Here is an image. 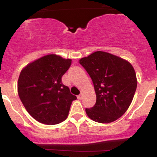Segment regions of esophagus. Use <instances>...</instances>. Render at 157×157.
Here are the masks:
<instances>
[{
  "instance_id": "1",
  "label": "esophagus",
  "mask_w": 157,
  "mask_h": 157,
  "mask_svg": "<svg viewBox=\"0 0 157 157\" xmlns=\"http://www.w3.org/2000/svg\"><path fill=\"white\" fill-rule=\"evenodd\" d=\"M77 98H78L79 100H81V99L82 98V94H79L78 96H77Z\"/></svg>"
}]
</instances>
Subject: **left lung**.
I'll use <instances>...</instances> for the list:
<instances>
[{
    "label": "left lung",
    "mask_w": 157,
    "mask_h": 157,
    "mask_svg": "<svg viewBox=\"0 0 157 157\" xmlns=\"http://www.w3.org/2000/svg\"><path fill=\"white\" fill-rule=\"evenodd\" d=\"M80 64L92 80L97 100L88 117L100 123H109L121 117L134 98L137 80L127 60L108 52L97 51L81 58Z\"/></svg>",
    "instance_id": "left-lung-1"
}]
</instances>
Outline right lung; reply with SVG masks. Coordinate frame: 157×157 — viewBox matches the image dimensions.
I'll use <instances>...</instances> for the list:
<instances>
[{"instance_id": "1", "label": "right lung", "mask_w": 157, "mask_h": 157, "mask_svg": "<svg viewBox=\"0 0 157 157\" xmlns=\"http://www.w3.org/2000/svg\"><path fill=\"white\" fill-rule=\"evenodd\" d=\"M71 64V59L48 55L28 64L21 71L17 92L28 113L46 125H56L67 118L77 97L62 82V76Z\"/></svg>"}]
</instances>
